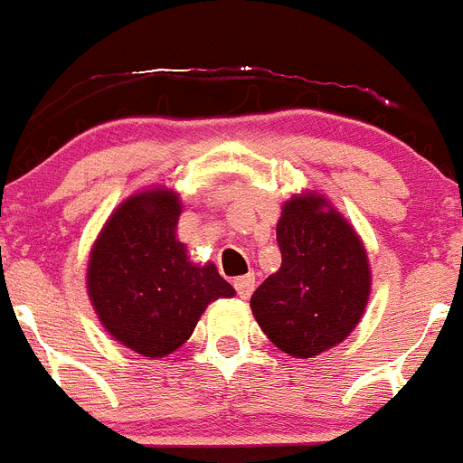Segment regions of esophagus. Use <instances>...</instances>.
Listing matches in <instances>:
<instances>
[{"mask_svg": "<svg viewBox=\"0 0 463 463\" xmlns=\"http://www.w3.org/2000/svg\"><path fill=\"white\" fill-rule=\"evenodd\" d=\"M234 287H236V294H239L241 298H250L254 291V275L248 273L243 275V278H236Z\"/></svg>", "mask_w": 463, "mask_h": 463, "instance_id": "esophagus-1", "label": "esophagus"}]
</instances>
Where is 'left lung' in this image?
<instances>
[{
  "label": "left lung",
  "instance_id": "obj_1",
  "mask_svg": "<svg viewBox=\"0 0 463 463\" xmlns=\"http://www.w3.org/2000/svg\"><path fill=\"white\" fill-rule=\"evenodd\" d=\"M282 266L250 298L269 339L312 358L355 328L370 298V264L354 227L324 197H294L278 222Z\"/></svg>",
  "mask_w": 463,
  "mask_h": 463
}]
</instances>
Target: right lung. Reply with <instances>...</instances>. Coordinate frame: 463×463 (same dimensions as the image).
I'll return each mask as SVG.
<instances>
[{"label": "right lung", "mask_w": 463, "mask_h": 463, "mask_svg": "<svg viewBox=\"0 0 463 463\" xmlns=\"http://www.w3.org/2000/svg\"><path fill=\"white\" fill-rule=\"evenodd\" d=\"M179 215L176 193L133 194L108 220L89 260L96 315L114 339L146 358L179 349L211 300L234 296L213 264H190L176 239Z\"/></svg>", "instance_id": "add662e5"}]
</instances>
